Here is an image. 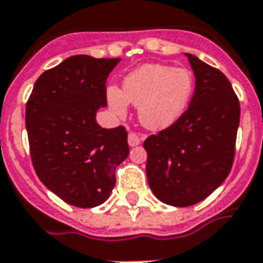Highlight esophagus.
<instances>
[{"label": "esophagus", "mask_w": 263, "mask_h": 263, "mask_svg": "<svg viewBox=\"0 0 263 263\" xmlns=\"http://www.w3.org/2000/svg\"><path fill=\"white\" fill-rule=\"evenodd\" d=\"M127 142H129L130 146H137L141 142V138L138 137L136 133H129V136H127Z\"/></svg>", "instance_id": "esophagus-1"}]
</instances>
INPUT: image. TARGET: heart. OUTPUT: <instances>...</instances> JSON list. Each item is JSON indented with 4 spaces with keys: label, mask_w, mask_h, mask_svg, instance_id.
I'll return each mask as SVG.
<instances>
[{
    "label": "heart",
    "mask_w": 263,
    "mask_h": 263,
    "mask_svg": "<svg viewBox=\"0 0 263 263\" xmlns=\"http://www.w3.org/2000/svg\"><path fill=\"white\" fill-rule=\"evenodd\" d=\"M194 88V76L187 69L148 64L126 77L122 91L108 88L107 100L119 117L127 112V103L138 107V117L145 127L163 130L187 110Z\"/></svg>",
    "instance_id": "1"
}]
</instances>
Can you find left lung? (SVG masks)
<instances>
[{
    "instance_id": "1",
    "label": "left lung",
    "mask_w": 263,
    "mask_h": 263,
    "mask_svg": "<svg viewBox=\"0 0 263 263\" xmlns=\"http://www.w3.org/2000/svg\"><path fill=\"white\" fill-rule=\"evenodd\" d=\"M186 57L195 76L189 108L144 142L149 187L161 202L179 208L201 202L226 180L240 121L239 99L224 73Z\"/></svg>"
}]
</instances>
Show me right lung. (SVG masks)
<instances>
[{
  "label": "right lung",
  "instance_id": "1",
  "mask_svg": "<svg viewBox=\"0 0 263 263\" xmlns=\"http://www.w3.org/2000/svg\"><path fill=\"white\" fill-rule=\"evenodd\" d=\"M121 58L73 55L39 76L25 107L29 152L37 178L69 205H102L115 170L129 156L123 126L103 129L106 80Z\"/></svg>",
  "mask_w": 263,
  "mask_h": 263
}]
</instances>
